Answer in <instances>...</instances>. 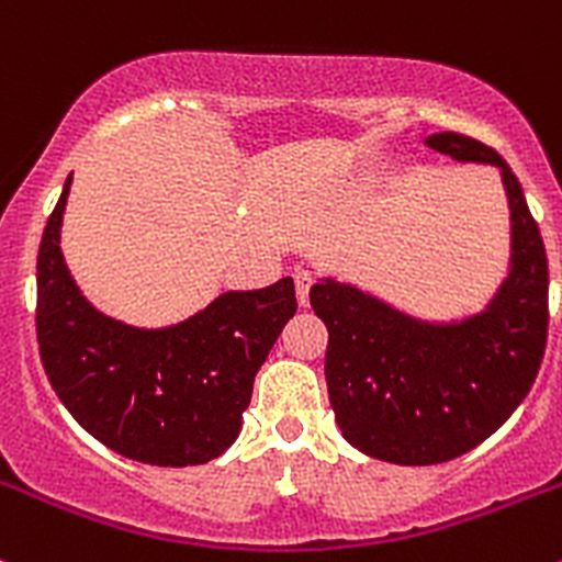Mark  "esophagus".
<instances>
[{"mask_svg":"<svg viewBox=\"0 0 562 562\" xmlns=\"http://www.w3.org/2000/svg\"><path fill=\"white\" fill-rule=\"evenodd\" d=\"M296 299H299V307H310V288H313V277L307 271H299L296 277Z\"/></svg>","mask_w":562,"mask_h":562,"instance_id":"1","label":"esophagus"}]
</instances>
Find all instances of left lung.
Returning a JSON list of instances; mask_svg holds the SVG:
<instances>
[{"label":"left lung","mask_w":562,"mask_h":562,"mask_svg":"<svg viewBox=\"0 0 562 562\" xmlns=\"http://www.w3.org/2000/svg\"><path fill=\"white\" fill-rule=\"evenodd\" d=\"M429 149L501 168L512 209L508 277L479 315L432 323L331 277L310 304L328 328L326 386L345 440L394 464L468 454L506 424L547 348L549 269L541 234L508 162L481 140L435 133Z\"/></svg>","instance_id":"8db88e82"}]
</instances>
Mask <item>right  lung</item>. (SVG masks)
<instances>
[{
	"label": "right lung",
	"mask_w": 562,
	"mask_h": 562,
	"mask_svg": "<svg viewBox=\"0 0 562 562\" xmlns=\"http://www.w3.org/2000/svg\"><path fill=\"white\" fill-rule=\"evenodd\" d=\"M67 176L37 252V342L61 405L92 438L135 462L187 468L220 457L241 429L252 381L296 313L291 277L228 291L166 328L92 307L59 247Z\"/></svg>",
	"instance_id": "add662e5"
}]
</instances>
